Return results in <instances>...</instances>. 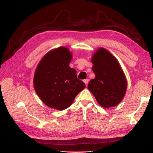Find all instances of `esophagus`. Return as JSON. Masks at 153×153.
I'll return each mask as SVG.
<instances>
[{
  "label": "esophagus",
  "mask_w": 153,
  "mask_h": 153,
  "mask_svg": "<svg viewBox=\"0 0 153 153\" xmlns=\"http://www.w3.org/2000/svg\"><path fill=\"white\" fill-rule=\"evenodd\" d=\"M83 82L85 83V84L86 85V86H87V84H88V80H87V79H85V80L83 81Z\"/></svg>",
  "instance_id": "obj_1"
}]
</instances>
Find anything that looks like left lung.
Instances as JSON below:
<instances>
[{"mask_svg": "<svg viewBox=\"0 0 153 153\" xmlns=\"http://www.w3.org/2000/svg\"><path fill=\"white\" fill-rule=\"evenodd\" d=\"M95 77L90 80L88 89L99 105L105 108L116 106L125 97L128 82L118 60L100 47L91 58Z\"/></svg>", "mask_w": 153, "mask_h": 153, "instance_id": "8db88e82", "label": "left lung"}]
</instances>
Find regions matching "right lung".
Listing matches in <instances>:
<instances>
[{"instance_id": "add662e5", "label": "right lung", "mask_w": 153, "mask_h": 153, "mask_svg": "<svg viewBox=\"0 0 153 153\" xmlns=\"http://www.w3.org/2000/svg\"><path fill=\"white\" fill-rule=\"evenodd\" d=\"M69 48L60 47L48 51L35 71L33 87L45 105L58 110L70 106L85 85L77 78L76 70L69 66L72 60Z\"/></svg>"}]
</instances>
